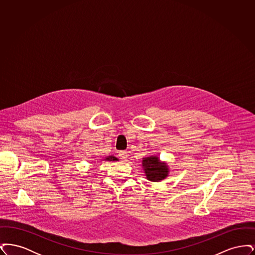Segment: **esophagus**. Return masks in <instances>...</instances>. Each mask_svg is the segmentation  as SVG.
<instances>
[{
	"instance_id": "34e87169",
	"label": "esophagus",
	"mask_w": 255,
	"mask_h": 255,
	"mask_svg": "<svg viewBox=\"0 0 255 255\" xmlns=\"http://www.w3.org/2000/svg\"><path fill=\"white\" fill-rule=\"evenodd\" d=\"M119 156H120L121 159H122L123 161H125L126 158H127V152H126V151H121L120 154H119Z\"/></svg>"
}]
</instances>
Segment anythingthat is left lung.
I'll return each instance as SVG.
<instances>
[{
  "instance_id": "8db88e82",
  "label": "left lung",
  "mask_w": 255,
  "mask_h": 255,
  "mask_svg": "<svg viewBox=\"0 0 255 255\" xmlns=\"http://www.w3.org/2000/svg\"><path fill=\"white\" fill-rule=\"evenodd\" d=\"M142 168L146 179L151 182H160L166 179L169 174V167L166 162L161 161L156 155L142 158Z\"/></svg>"
}]
</instances>
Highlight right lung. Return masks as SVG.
Returning a JSON list of instances; mask_svg holds the SVG:
<instances>
[{
	"label": "right lung",
	"mask_w": 255,
	"mask_h": 255,
	"mask_svg": "<svg viewBox=\"0 0 255 255\" xmlns=\"http://www.w3.org/2000/svg\"><path fill=\"white\" fill-rule=\"evenodd\" d=\"M102 160H109V161H116V160H119L117 157H114V156H108V157H105L104 158H102Z\"/></svg>",
	"instance_id": "right-lung-1"
}]
</instances>
